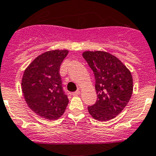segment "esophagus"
<instances>
[{"instance_id": "obj_1", "label": "esophagus", "mask_w": 156, "mask_h": 156, "mask_svg": "<svg viewBox=\"0 0 156 156\" xmlns=\"http://www.w3.org/2000/svg\"><path fill=\"white\" fill-rule=\"evenodd\" d=\"M80 94H81V92H80V90H77V91H75V92L72 93V96H75V97H76V96L79 95Z\"/></svg>"}]
</instances>
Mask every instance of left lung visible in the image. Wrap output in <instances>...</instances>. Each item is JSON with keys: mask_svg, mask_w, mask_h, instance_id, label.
<instances>
[{"mask_svg": "<svg viewBox=\"0 0 156 156\" xmlns=\"http://www.w3.org/2000/svg\"><path fill=\"white\" fill-rule=\"evenodd\" d=\"M82 56L94 71L97 94V102L88 106V112L96 120H111L122 112L131 97V73L120 59L106 51L87 50Z\"/></svg>", "mask_w": 156, "mask_h": 156, "instance_id": "1", "label": "left lung"}]
</instances>
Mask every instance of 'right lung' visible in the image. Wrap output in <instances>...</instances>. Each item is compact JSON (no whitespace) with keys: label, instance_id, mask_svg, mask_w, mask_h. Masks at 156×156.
Wrapping results in <instances>:
<instances>
[{"label":"right lung","instance_id":"right-lung-1","mask_svg":"<svg viewBox=\"0 0 156 156\" xmlns=\"http://www.w3.org/2000/svg\"><path fill=\"white\" fill-rule=\"evenodd\" d=\"M68 50H53L37 56L25 69L22 91L29 107L37 115L56 120L63 115L69 103L59 75L60 65Z\"/></svg>","mask_w":156,"mask_h":156}]
</instances>
